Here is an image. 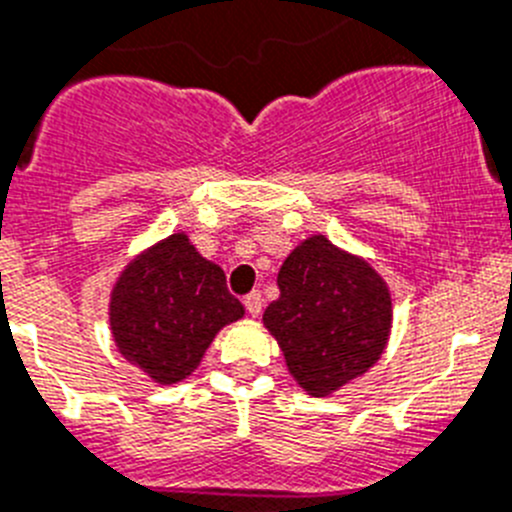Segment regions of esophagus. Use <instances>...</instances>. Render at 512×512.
Segmentation results:
<instances>
[{
    "label": "esophagus",
    "instance_id": "34e87169",
    "mask_svg": "<svg viewBox=\"0 0 512 512\" xmlns=\"http://www.w3.org/2000/svg\"><path fill=\"white\" fill-rule=\"evenodd\" d=\"M245 308L250 316H260L262 311V296H260V290H252L250 296H245Z\"/></svg>",
    "mask_w": 512,
    "mask_h": 512
}]
</instances>
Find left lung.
<instances>
[{
	"label": "left lung",
	"mask_w": 512,
	"mask_h": 512,
	"mask_svg": "<svg viewBox=\"0 0 512 512\" xmlns=\"http://www.w3.org/2000/svg\"><path fill=\"white\" fill-rule=\"evenodd\" d=\"M280 296L262 313L293 380L326 398L385 352L393 298L375 267L324 234L303 239L278 273Z\"/></svg>",
	"instance_id": "1"
}]
</instances>
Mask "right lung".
Wrapping results in <instances>:
<instances>
[{
    "mask_svg": "<svg viewBox=\"0 0 512 512\" xmlns=\"http://www.w3.org/2000/svg\"><path fill=\"white\" fill-rule=\"evenodd\" d=\"M245 316L219 265L176 232L127 262L112 288L109 326L130 365L173 385L201 365L214 336Z\"/></svg>",
    "mask_w": 512,
    "mask_h": 512,
    "instance_id": "1",
    "label": "right lung"
}]
</instances>
